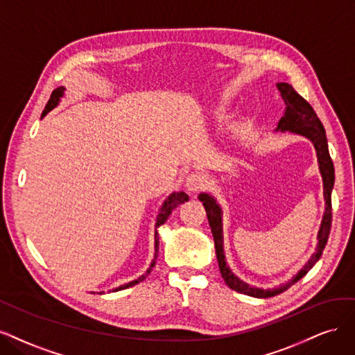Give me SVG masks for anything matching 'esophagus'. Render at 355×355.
<instances>
[{
    "mask_svg": "<svg viewBox=\"0 0 355 355\" xmlns=\"http://www.w3.org/2000/svg\"><path fill=\"white\" fill-rule=\"evenodd\" d=\"M205 187V178L200 174H190L186 180V189L190 193H199Z\"/></svg>",
    "mask_w": 355,
    "mask_h": 355,
    "instance_id": "esophagus-1",
    "label": "esophagus"
}]
</instances>
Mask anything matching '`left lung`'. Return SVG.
<instances>
[{"mask_svg":"<svg viewBox=\"0 0 355 355\" xmlns=\"http://www.w3.org/2000/svg\"><path fill=\"white\" fill-rule=\"evenodd\" d=\"M277 88L286 103V110H284V115L282 116V119L277 123V128L274 131L291 132V134L301 135V137H304V139L310 140L315 148L320 175H322V180H323L324 214H323V220H322V224H320L318 233H317L315 252L311 255V258L308 259L306 264L298 272H296L289 282L277 286V288L262 289V288H257V286H250L249 283L243 282L242 279H239L227 264L225 252H224L221 205L216 202V199L212 196L211 193L203 191L199 194V200L203 202V207H205V209H207V215H208L209 225H211L212 236H214V242H215L216 259H218V266H220V271H221V276H223L224 282L227 283V286L230 289L243 293V295L254 296V298H270V296H276L284 291H288L293 283L302 279L305 274L315 266V262L320 259V257H322L323 249L327 243L329 233H330V224H331V190H334V184H335V168H334V162H331L330 155H329V146H327L324 127H323V123L320 122V119L317 118L314 109L310 106V103L296 93L291 84L279 83Z\"/></svg>","mask_w":355,"mask_h":355,"instance_id":"obj_1","label":"left lung"}]
</instances>
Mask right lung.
<instances>
[{"mask_svg": "<svg viewBox=\"0 0 355 355\" xmlns=\"http://www.w3.org/2000/svg\"><path fill=\"white\" fill-rule=\"evenodd\" d=\"M64 89H66L64 87H59V88H55V89L53 91V94H51V97H50V100H49V103H47V106H45V110L42 112V116H41V118H44L50 110H53L54 107L59 106V103H60L62 97L64 96ZM187 200H189V196H187V194H186L184 191H174V193H171L169 196L164 200L162 207H161V209H159V214H157V216H156V224H155V257H153V259H152V262H150V267H148V268L146 270V272L141 274V276H140L139 279H135V280H132V282H130V283H127V284H122V286H119V288H115V289H112V291H109V292H118V291H122V289H128V288H131V286L143 282V280L148 276V274H150L152 268H153L155 264H156V258H157V252H159V233H157V228L161 227V225L168 220V216L171 215V212H173V211L178 207V205L184 203V202H187ZM101 293H105V292H100V295H101Z\"/></svg>", "mask_w": 355, "mask_h": 355, "instance_id": "right-lung-1", "label": "right lung"}]
</instances>
